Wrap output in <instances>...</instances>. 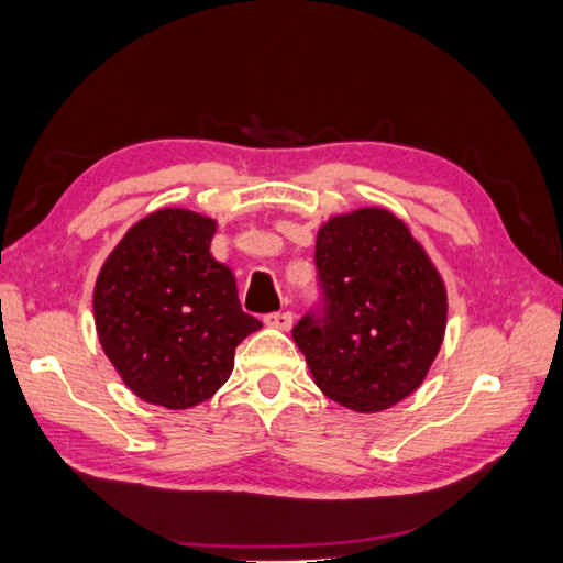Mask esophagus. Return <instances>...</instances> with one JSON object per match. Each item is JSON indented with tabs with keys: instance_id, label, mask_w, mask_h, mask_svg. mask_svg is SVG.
Returning a JSON list of instances; mask_svg holds the SVG:
<instances>
[{
	"instance_id": "esophagus-1",
	"label": "esophagus",
	"mask_w": 563,
	"mask_h": 563,
	"mask_svg": "<svg viewBox=\"0 0 563 563\" xmlns=\"http://www.w3.org/2000/svg\"><path fill=\"white\" fill-rule=\"evenodd\" d=\"M263 322L268 327H275V330L288 332L292 327V312H271V314L263 317Z\"/></svg>"
}]
</instances>
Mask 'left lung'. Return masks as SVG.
Returning <instances> with one entry per match:
<instances>
[{
    "mask_svg": "<svg viewBox=\"0 0 563 563\" xmlns=\"http://www.w3.org/2000/svg\"><path fill=\"white\" fill-rule=\"evenodd\" d=\"M314 263L322 308L292 327L314 384L352 411L411 396L441 352L448 292L396 213L364 207L324 221Z\"/></svg>",
    "mask_w": 563,
    "mask_h": 563,
    "instance_id": "1",
    "label": "left lung"
}]
</instances>
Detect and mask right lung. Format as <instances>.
I'll list each match as a JSON object with an SVG mask.
<instances>
[{"mask_svg": "<svg viewBox=\"0 0 563 563\" xmlns=\"http://www.w3.org/2000/svg\"><path fill=\"white\" fill-rule=\"evenodd\" d=\"M217 221L159 209L120 239L98 273L100 346L142 401L199 406L229 382L236 346L261 330L241 310L236 278L209 246Z\"/></svg>", "mask_w": 563, "mask_h": 563, "instance_id": "add662e5", "label": "right lung"}]
</instances>
